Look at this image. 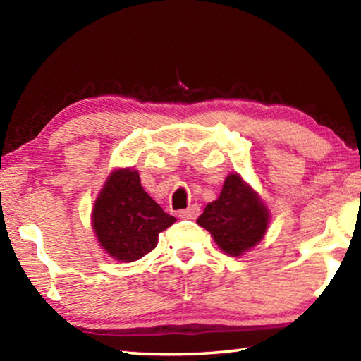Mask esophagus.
I'll return each instance as SVG.
<instances>
[{
	"mask_svg": "<svg viewBox=\"0 0 361 361\" xmlns=\"http://www.w3.org/2000/svg\"><path fill=\"white\" fill-rule=\"evenodd\" d=\"M199 213H200V207L199 205H191V207H188L186 210H180L178 216L183 218V219H194V218H197Z\"/></svg>",
	"mask_w": 361,
	"mask_h": 361,
	"instance_id": "34e87169",
	"label": "esophagus"
}]
</instances>
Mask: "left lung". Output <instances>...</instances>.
<instances>
[{
    "instance_id": "1",
    "label": "left lung",
    "mask_w": 361,
    "mask_h": 361,
    "mask_svg": "<svg viewBox=\"0 0 361 361\" xmlns=\"http://www.w3.org/2000/svg\"><path fill=\"white\" fill-rule=\"evenodd\" d=\"M197 224L210 232L224 253L240 256L262 239L269 213L256 192L234 173L224 180L219 197L205 207Z\"/></svg>"
}]
</instances>
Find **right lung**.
Segmentation results:
<instances>
[{
	"instance_id": "obj_1",
	"label": "right lung",
	"mask_w": 361,
	"mask_h": 361,
	"mask_svg": "<svg viewBox=\"0 0 361 361\" xmlns=\"http://www.w3.org/2000/svg\"><path fill=\"white\" fill-rule=\"evenodd\" d=\"M176 219L152 200L140 183L137 170H114L92 212L100 245L113 258L130 262L156 248L159 234Z\"/></svg>"
}]
</instances>
